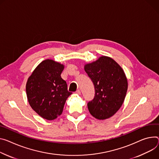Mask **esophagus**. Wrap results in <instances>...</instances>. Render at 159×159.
Masks as SVG:
<instances>
[{
    "label": "esophagus",
    "mask_w": 159,
    "mask_h": 159,
    "mask_svg": "<svg viewBox=\"0 0 159 159\" xmlns=\"http://www.w3.org/2000/svg\"><path fill=\"white\" fill-rule=\"evenodd\" d=\"M75 93H76L77 94H79V95H80V93H81V92H80V89H78V90H77V91H75Z\"/></svg>",
    "instance_id": "34e87169"
}]
</instances>
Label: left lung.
<instances>
[{"mask_svg":"<svg viewBox=\"0 0 159 159\" xmlns=\"http://www.w3.org/2000/svg\"><path fill=\"white\" fill-rule=\"evenodd\" d=\"M84 70L95 89L94 99L88 103L90 113L99 120L111 117L121 107L127 93L128 84L123 69L111 57L103 56L85 65Z\"/></svg>","mask_w":159,"mask_h":159,"instance_id":"8db88e82","label":"left lung"}]
</instances>
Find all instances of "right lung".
Segmentation results:
<instances>
[{
    "instance_id": "right-lung-1",
    "label": "right lung",
    "mask_w": 159,
    "mask_h": 159,
    "mask_svg": "<svg viewBox=\"0 0 159 159\" xmlns=\"http://www.w3.org/2000/svg\"><path fill=\"white\" fill-rule=\"evenodd\" d=\"M64 65L52 60L42 61L28 77L26 92L32 108L43 119L52 120L62 113L72 93L61 74Z\"/></svg>"
}]
</instances>
